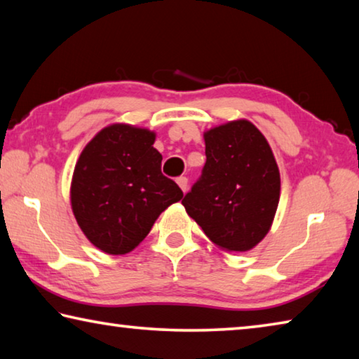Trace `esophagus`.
<instances>
[{
	"label": "esophagus",
	"instance_id": "esophagus-1",
	"mask_svg": "<svg viewBox=\"0 0 359 359\" xmlns=\"http://www.w3.org/2000/svg\"><path fill=\"white\" fill-rule=\"evenodd\" d=\"M175 182H177V185L182 188V191H187V188H188V179L185 177V175H180V177H177V180H175Z\"/></svg>",
	"mask_w": 359,
	"mask_h": 359
}]
</instances>
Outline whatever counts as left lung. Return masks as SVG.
Masks as SVG:
<instances>
[{
	"label": "left lung",
	"instance_id": "8db88e82",
	"mask_svg": "<svg viewBox=\"0 0 359 359\" xmlns=\"http://www.w3.org/2000/svg\"><path fill=\"white\" fill-rule=\"evenodd\" d=\"M205 165L182 199L215 245L247 252L264 238L280 198V174L266 137L247 120L204 133Z\"/></svg>",
	"mask_w": 359,
	"mask_h": 359
}]
</instances>
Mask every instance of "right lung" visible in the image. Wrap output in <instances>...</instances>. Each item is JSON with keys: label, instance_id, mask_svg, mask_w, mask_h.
I'll return each instance as SVG.
<instances>
[{"label": "right lung", "instance_id": "right-lung-1", "mask_svg": "<svg viewBox=\"0 0 359 359\" xmlns=\"http://www.w3.org/2000/svg\"><path fill=\"white\" fill-rule=\"evenodd\" d=\"M155 135L130 125L101 130L82 150L71 205L88 241L109 255L131 252L184 193L161 172Z\"/></svg>", "mask_w": 359, "mask_h": 359}]
</instances>
